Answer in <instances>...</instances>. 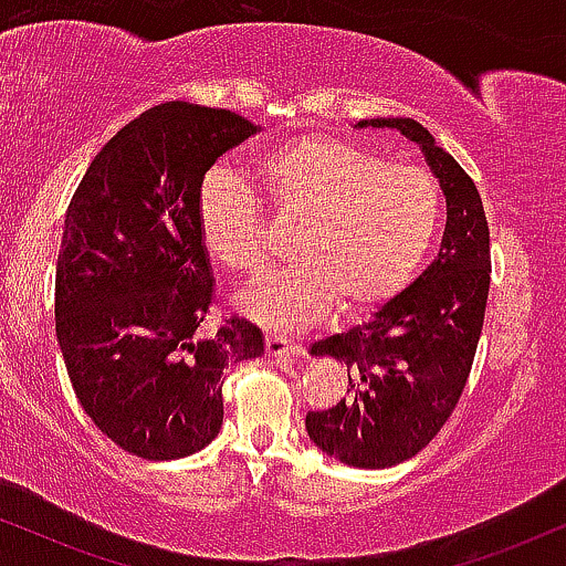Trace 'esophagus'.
I'll use <instances>...</instances> for the list:
<instances>
[{
    "label": "esophagus",
    "mask_w": 566,
    "mask_h": 566,
    "mask_svg": "<svg viewBox=\"0 0 566 566\" xmlns=\"http://www.w3.org/2000/svg\"><path fill=\"white\" fill-rule=\"evenodd\" d=\"M265 354H269L271 359H282V356H301L303 346L284 335H265Z\"/></svg>",
    "instance_id": "obj_1"
}]
</instances>
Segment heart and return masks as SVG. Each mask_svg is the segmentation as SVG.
<instances>
[{
	"mask_svg": "<svg viewBox=\"0 0 566 566\" xmlns=\"http://www.w3.org/2000/svg\"><path fill=\"white\" fill-rule=\"evenodd\" d=\"M271 205L297 220L292 269L239 295L269 327H303L337 303L361 314L388 301L423 263L441 218V188L418 165H391L329 135H297L255 165ZM201 244L244 276L269 269L261 199L231 170H212L197 201Z\"/></svg>",
	"mask_w": 566,
	"mask_h": 566,
	"instance_id": "obj_1",
	"label": "heart"
}]
</instances>
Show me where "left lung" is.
<instances>
[{"instance_id": "left-lung-1", "label": "left lung", "mask_w": 566, "mask_h": 566, "mask_svg": "<svg viewBox=\"0 0 566 566\" xmlns=\"http://www.w3.org/2000/svg\"><path fill=\"white\" fill-rule=\"evenodd\" d=\"M391 127L420 151L447 199V226L433 263L367 322L311 346L348 367V396L305 415L311 441L354 469L409 460L441 431L469 380L490 292V226L463 167L420 122L361 119Z\"/></svg>"}]
</instances>
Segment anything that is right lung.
I'll return each instance as SVG.
<instances>
[{"label": "right lung", "mask_w": 566, "mask_h": 566, "mask_svg": "<svg viewBox=\"0 0 566 566\" xmlns=\"http://www.w3.org/2000/svg\"><path fill=\"white\" fill-rule=\"evenodd\" d=\"M226 108H148L90 161L63 223L55 335L84 412L114 444L175 460L223 426V369L258 359L239 316L205 333L212 269L197 201L218 157L258 133Z\"/></svg>", "instance_id": "obj_1"}]
</instances>
